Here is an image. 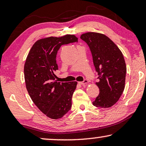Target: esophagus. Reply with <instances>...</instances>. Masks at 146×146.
I'll use <instances>...</instances> for the list:
<instances>
[{"label": "esophagus", "mask_w": 146, "mask_h": 146, "mask_svg": "<svg viewBox=\"0 0 146 146\" xmlns=\"http://www.w3.org/2000/svg\"><path fill=\"white\" fill-rule=\"evenodd\" d=\"M88 83H89V81L87 79H85L83 81H82V82H79V84H81V85H87Z\"/></svg>", "instance_id": "esophagus-1"}]
</instances>
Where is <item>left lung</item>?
Segmentation results:
<instances>
[{
    "label": "left lung",
    "instance_id": "8db88e82",
    "mask_svg": "<svg viewBox=\"0 0 146 146\" xmlns=\"http://www.w3.org/2000/svg\"><path fill=\"white\" fill-rule=\"evenodd\" d=\"M81 38L89 46L98 74L96 85L100 93L93 104L102 108L111 107L118 102L125 87L126 65L122 53L103 34L87 32L81 34Z\"/></svg>",
    "mask_w": 146,
    "mask_h": 146
}]
</instances>
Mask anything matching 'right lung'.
Returning <instances> with one entry per match:
<instances>
[{"mask_svg": "<svg viewBox=\"0 0 146 146\" xmlns=\"http://www.w3.org/2000/svg\"><path fill=\"white\" fill-rule=\"evenodd\" d=\"M77 42V37L71 34L40 39L26 57L24 68L26 89L37 107L50 118H62L71 107L77 82L57 81L56 56L62 45Z\"/></svg>", "mask_w": 146, "mask_h": 146, "instance_id": "right-lung-1", "label": "right lung"}]
</instances>
